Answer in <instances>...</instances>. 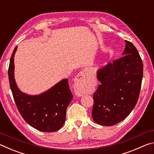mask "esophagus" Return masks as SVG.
<instances>
[{"instance_id":"obj_1","label":"esophagus","mask_w":154,"mask_h":154,"mask_svg":"<svg viewBox=\"0 0 154 154\" xmlns=\"http://www.w3.org/2000/svg\"><path fill=\"white\" fill-rule=\"evenodd\" d=\"M88 70L84 69L77 76V80H76V85H75V94L77 96H82L83 95V92L81 91V88L84 86L86 84V82L88 77Z\"/></svg>"}]
</instances>
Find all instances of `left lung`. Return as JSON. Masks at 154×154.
<instances>
[{
	"label": "left lung",
	"mask_w": 154,
	"mask_h": 154,
	"mask_svg": "<svg viewBox=\"0 0 154 154\" xmlns=\"http://www.w3.org/2000/svg\"><path fill=\"white\" fill-rule=\"evenodd\" d=\"M121 58L97 70L100 82L94 94L92 116L102 126H110L128 116L139 99L143 79V62L133 44L125 41Z\"/></svg>",
	"instance_id": "obj_1"
}]
</instances>
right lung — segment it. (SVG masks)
Returning <instances> with one entry per match:
<instances>
[{"label": "right lung", "mask_w": 154, "mask_h": 154, "mask_svg": "<svg viewBox=\"0 0 154 154\" xmlns=\"http://www.w3.org/2000/svg\"><path fill=\"white\" fill-rule=\"evenodd\" d=\"M16 46L13 51L9 66L10 88L21 116L27 123L41 132H51L63 126L68 106L72 94L68 79L60 81L43 93L30 95L22 92L15 79L14 56Z\"/></svg>", "instance_id": "obj_1"}]
</instances>
